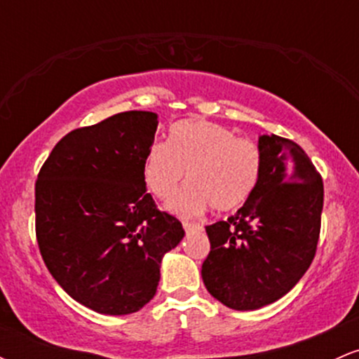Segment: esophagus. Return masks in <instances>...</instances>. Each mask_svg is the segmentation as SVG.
<instances>
[{
    "instance_id": "obj_1",
    "label": "esophagus",
    "mask_w": 359,
    "mask_h": 359,
    "mask_svg": "<svg viewBox=\"0 0 359 359\" xmlns=\"http://www.w3.org/2000/svg\"><path fill=\"white\" fill-rule=\"evenodd\" d=\"M182 226H184V229H185V231H187V233L199 231V229H203V226L197 224V222H191V221H184Z\"/></svg>"
}]
</instances>
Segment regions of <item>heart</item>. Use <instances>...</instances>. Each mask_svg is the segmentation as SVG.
<instances>
[{
  "label": "heart",
  "instance_id": "obj_1",
  "mask_svg": "<svg viewBox=\"0 0 359 359\" xmlns=\"http://www.w3.org/2000/svg\"><path fill=\"white\" fill-rule=\"evenodd\" d=\"M185 172L191 184L175 197L172 211L196 216L208 205L217 212L236 211L257 189L259 148L217 123L185 119L172 126L168 143L150 147L143 177L155 197L168 201L179 191Z\"/></svg>",
  "mask_w": 359,
  "mask_h": 359
}]
</instances>
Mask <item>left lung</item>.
Listing matches in <instances>:
<instances>
[{
	"label": "left lung",
	"instance_id": "8db88e82",
	"mask_svg": "<svg viewBox=\"0 0 359 359\" xmlns=\"http://www.w3.org/2000/svg\"><path fill=\"white\" fill-rule=\"evenodd\" d=\"M262 172L234 216L205 226L209 294L234 311H255L295 287L316 257L324 185L306 151L277 135L258 138Z\"/></svg>",
	"mask_w": 359,
	"mask_h": 359
}]
</instances>
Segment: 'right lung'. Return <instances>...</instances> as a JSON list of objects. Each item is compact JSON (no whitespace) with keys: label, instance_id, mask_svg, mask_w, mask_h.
I'll return each mask as SVG.
<instances>
[{"label":"right lung","instance_id":"add662e5","mask_svg":"<svg viewBox=\"0 0 359 359\" xmlns=\"http://www.w3.org/2000/svg\"><path fill=\"white\" fill-rule=\"evenodd\" d=\"M158 119L125 111L53 147L35 182V231L52 277L82 306L125 316L154 299L182 222L158 211L143 165Z\"/></svg>","mask_w":359,"mask_h":359}]
</instances>
